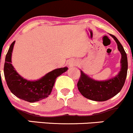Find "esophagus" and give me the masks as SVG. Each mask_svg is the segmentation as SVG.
<instances>
[{
    "label": "esophagus",
    "instance_id": "1",
    "mask_svg": "<svg viewBox=\"0 0 133 133\" xmlns=\"http://www.w3.org/2000/svg\"><path fill=\"white\" fill-rule=\"evenodd\" d=\"M76 63L74 61H70L69 63V65L70 66H72L76 65Z\"/></svg>",
    "mask_w": 133,
    "mask_h": 133
}]
</instances>
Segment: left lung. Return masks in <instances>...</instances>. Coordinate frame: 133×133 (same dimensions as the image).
<instances>
[{"instance_id":"left-lung-1","label":"left lung","mask_w":133,"mask_h":133,"mask_svg":"<svg viewBox=\"0 0 133 133\" xmlns=\"http://www.w3.org/2000/svg\"><path fill=\"white\" fill-rule=\"evenodd\" d=\"M116 42L118 48L122 54V68L118 76L111 79L98 81L92 79L81 71V76L77 82L79 91L86 98L96 102H104L116 95L123 87L127 74V54L123 47L114 35H111Z\"/></svg>"}]
</instances>
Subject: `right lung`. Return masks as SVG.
I'll use <instances>...</instances> for the list:
<instances>
[{
    "label": "right lung",
    "instance_id": "add662e5",
    "mask_svg": "<svg viewBox=\"0 0 133 133\" xmlns=\"http://www.w3.org/2000/svg\"><path fill=\"white\" fill-rule=\"evenodd\" d=\"M14 43L15 41L10 45L4 66V77L10 91L17 98L30 103L38 102L48 97L52 92L56 78L66 72L68 68L54 70L37 81H28L18 74L11 63Z\"/></svg>",
    "mask_w": 133,
    "mask_h": 133
}]
</instances>
